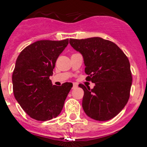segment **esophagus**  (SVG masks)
<instances>
[{
    "label": "esophagus",
    "mask_w": 147,
    "mask_h": 147,
    "mask_svg": "<svg viewBox=\"0 0 147 147\" xmlns=\"http://www.w3.org/2000/svg\"><path fill=\"white\" fill-rule=\"evenodd\" d=\"M78 87V85L75 84H73V86H72V89H75V88Z\"/></svg>",
    "instance_id": "obj_1"
}]
</instances>
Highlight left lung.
<instances>
[{
	"label": "left lung",
	"mask_w": 147,
	"mask_h": 147,
	"mask_svg": "<svg viewBox=\"0 0 147 147\" xmlns=\"http://www.w3.org/2000/svg\"><path fill=\"white\" fill-rule=\"evenodd\" d=\"M70 45L82 55L86 80L93 89H84V111L89 118L105 121L115 117L128 102L132 73L128 58L115 43L99 37L70 39Z\"/></svg>",
	"instance_id": "1"
}]
</instances>
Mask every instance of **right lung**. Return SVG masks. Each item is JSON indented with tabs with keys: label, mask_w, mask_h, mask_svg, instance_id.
I'll return each mask as SVG.
<instances>
[{
	"label": "right lung",
	"mask_w": 147,
	"mask_h": 147,
	"mask_svg": "<svg viewBox=\"0 0 147 147\" xmlns=\"http://www.w3.org/2000/svg\"><path fill=\"white\" fill-rule=\"evenodd\" d=\"M63 40H38L18 57L12 74L15 98L26 114L37 121L56 118L72 87V83L52 85L49 77L58 56L68 45Z\"/></svg>",
	"instance_id": "1"
}]
</instances>
